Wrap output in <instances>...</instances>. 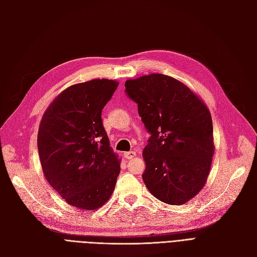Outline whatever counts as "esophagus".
Segmentation results:
<instances>
[{"label": "esophagus", "mask_w": 257, "mask_h": 257, "mask_svg": "<svg viewBox=\"0 0 257 257\" xmlns=\"http://www.w3.org/2000/svg\"><path fill=\"white\" fill-rule=\"evenodd\" d=\"M135 156H136V153L134 151H130V152H125L124 153V157L126 159H133Z\"/></svg>", "instance_id": "obj_1"}]
</instances>
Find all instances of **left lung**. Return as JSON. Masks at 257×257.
Segmentation results:
<instances>
[{
  "instance_id": "8db88e82",
  "label": "left lung",
  "mask_w": 257,
  "mask_h": 257,
  "mask_svg": "<svg viewBox=\"0 0 257 257\" xmlns=\"http://www.w3.org/2000/svg\"><path fill=\"white\" fill-rule=\"evenodd\" d=\"M124 86L151 134L143 151L148 190L166 204H185L204 187L213 162L208 107L187 85L162 73L127 79Z\"/></svg>"
}]
</instances>
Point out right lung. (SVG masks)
I'll list each match as a JSON object with an SVG mask.
<instances>
[{"label": "right lung", "mask_w": 257, "mask_h": 257, "mask_svg": "<svg viewBox=\"0 0 257 257\" xmlns=\"http://www.w3.org/2000/svg\"><path fill=\"white\" fill-rule=\"evenodd\" d=\"M119 83L102 78L69 86L52 101L39 124L44 178L69 205L95 210L109 200L120 173L102 123V109Z\"/></svg>", "instance_id": "add662e5"}]
</instances>
